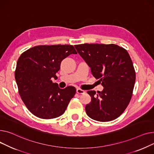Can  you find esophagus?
<instances>
[{
	"label": "esophagus",
	"mask_w": 154,
	"mask_h": 154,
	"mask_svg": "<svg viewBox=\"0 0 154 154\" xmlns=\"http://www.w3.org/2000/svg\"><path fill=\"white\" fill-rule=\"evenodd\" d=\"M76 93H78V94H84V93H85V91H84V90L81 89H80V88H78V89H76Z\"/></svg>",
	"instance_id": "34e87169"
}]
</instances>
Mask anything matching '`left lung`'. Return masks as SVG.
<instances>
[{
	"label": "left lung",
	"mask_w": 154,
	"mask_h": 154,
	"mask_svg": "<svg viewBox=\"0 0 154 154\" xmlns=\"http://www.w3.org/2000/svg\"><path fill=\"white\" fill-rule=\"evenodd\" d=\"M75 47L104 87L97 94L95 91L87 92L91 97V103L85 107L87 115L100 122L116 119L129 104L135 81L128 52L114 44L85 43Z\"/></svg>",
	"instance_id": "8db88e82"
}]
</instances>
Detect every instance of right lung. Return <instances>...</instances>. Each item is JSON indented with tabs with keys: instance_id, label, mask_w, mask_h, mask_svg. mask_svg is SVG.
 I'll list each match as a JSON object with an SVG mask.
<instances>
[{
	"instance_id": "1",
	"label": "right lung",
	"mask_w": 154,
	"mask_h": 154,
	"mask_svg": "<svg viewBox=\"0 0 154 154\" xmlns=\"http://www.w3.org/2000/svg\"><path fill=\"white\" fill-rule=\"evenodd\" d=\"M77 54L73 45H39L24 51L17 63L15 78L19 94L28 109L39 118H56L65 112L76 93L73 86L60 89L52 78L61 61Z\"/></svg>"
}]
</instances>
